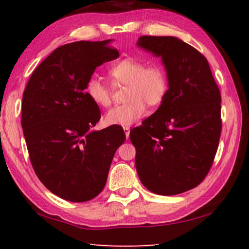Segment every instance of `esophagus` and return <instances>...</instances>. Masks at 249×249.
<instances>
[{"label":"esophagus","instance_id":"34e87169","mask_svg":"<svg viewBox=\"0 0 249 249\" xmlns=\"http://www.w3.org/2000/svg\"><path fill=\"white\" fill-rule=\"evenodd\" d=\"M124 132H125V135H126V138L129 137V132H130V128L128 127V126H125V127L123 128Z\"/></svg>","mask_w":249,"mask_h":249}]
</instances>
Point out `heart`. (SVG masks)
Instances as JSON below:
<instances>
[{"label":"heart","instance_id":"obj_1","mask_svg":"<svg viewBox=\"0 0 249 249\" xmlns=\"http://www.w3.org/2000/svg\"><path fill=\"white\" fill-rule=\"evenodd\" d=\"M109 76L114 86H127L125 90L127 101L112 107L105 116L109 125H132L144 115L146 103L150 107L159 106L168 93V74L160 62L144 63L139 58L126 57L110 67ZM86 92L98 106L107 107L111 105L112 87L96 76L87 80Z\"/></svg>","mask_w":249,"mask_h":249}]
</instances>
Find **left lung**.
<instances>
[{
    "label": "left lung",
    "mask_w": 249,
    "mask_h": 249,
    "mask_svg": "<svg viewBox=\"0 0 249 249\" xmlns=\"http://www.w3.org/2000/svg\"><path fill=\"white\" fill-rule=\"evenodd\" d=\"M140 48L162 57L169 79L161 106L130 130L143 186L178 195L198 186L213 163L222 129L221 93L207 58L174 37L142 36Z\"/></svg>",
    "instance_id": "obj_1"
}]
</instances>
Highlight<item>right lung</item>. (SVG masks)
I'll return each mask as SVG.
<instances>
[{
    "label": "right lung",
    "mask_w": 249,
    "mask_h": 249,
    "mask_svg": "<svg viewBox=\"0 0 249 249\" xmlns=\"http://www.w3.org/2000/svg\"><path fill=\"white\" fill-rule=\"evenodd\" d=\"M110 41L55 49L34 71L22 94L21 127L31 165L50 192L69 201H88L102 192L126 139L120 125L90 130L101 113L86 83L96 67L119 57Z\"/></svg>",
    "instance_id": "add662e5"
}]
</instances>
